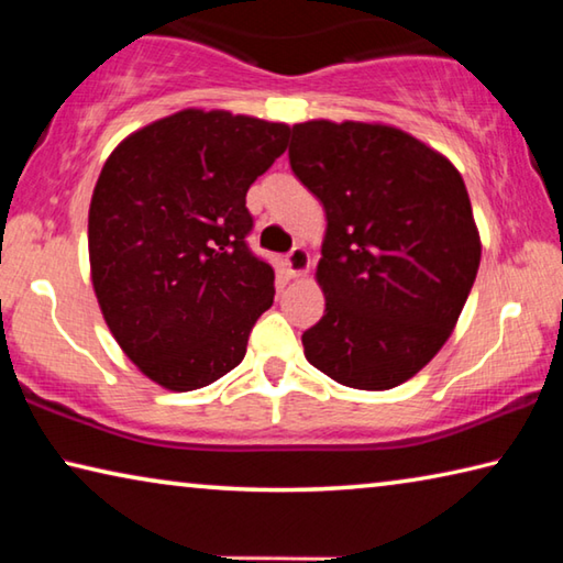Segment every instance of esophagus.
<instances>
[{
	"instance_id": "34e87169",
	"label": "esophagus",
	"mask_w": 563,
	"mask_h": 563,
	"mask_svg": "<svg viewBox=\"0 0 563 563\" xmlns=\"http://www.w3.org/2000/svg\"><path fill=\"white\" fill-rule=\"evenodd\" d=\"M285 268H288L292 278H302V275L310 268V253L305 251L302 245H295L292 251L285 255Z\"/></svg>"
}]
</instances>
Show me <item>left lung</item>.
<instances>
[{
  "label": "left lung",
  "mask_w": 563,
  "mask_h": 563,
  "mask_svg": "<svg viewBox=\"0 0 563 563\" xmlns=\"http://www.w3.org/2000/svg\"><path fill=\"white\" fill-rule=\"evenodd\" d=\"M290 166L328 218L325 316L302 332L305 357L345 387L407 383L450 340L479 271L462 174L402 129L330 119L295 123Z\"/></svg>",
  "instance_id": "1"
}]
</instances>
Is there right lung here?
<instances>
[{"label": "right lung", "instance_id": "obj_1", "mask_svg": "<svg viewBox=\"0 0 563 563\" xmlns=\"http://www.w3.org/2000/svg\"><path fill=\"white\" fill-rule=\"evenodd\" d=\"M288 136L280 121L184 109L129 133L103 164L91 285L123 355L156 385L188 393L245 357L275 295L273 268L245 245V194Z\"/></svg>", "mask_w": 563, "mask_h": 563}]
</instances>
